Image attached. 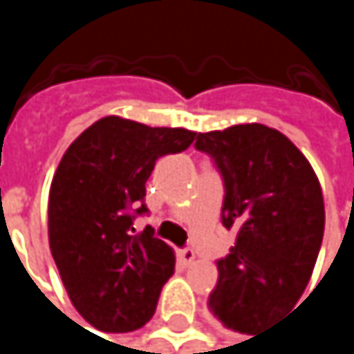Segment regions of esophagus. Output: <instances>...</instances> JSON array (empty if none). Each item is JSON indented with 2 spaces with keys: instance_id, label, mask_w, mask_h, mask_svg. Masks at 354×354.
<instances>
[{
  "instance_id": "esophagus-1",
  "label": "esophagus",
  "mask_w": 354,
  "mask_h": 354,
  "mask_svg": "<svg viewBox=\"0 0 354 354\" xmlns=\"http://www.w3.org/2000/svg\"><path fill=\"white\" fill-rule=\"evenodd\" d=\"M178 262H180L182 266H190V264L194 262V250H190V248L180 250V252H178Z\"/></svg>"
}]
</instances>
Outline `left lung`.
<instances>
[{"mask_svg":"<svg viewBox=\"0 0 354 354\" xmlns=\"http://www.w3.org/2000/svg\"><path fill=\"white\" fill-rule=\"evenodd\" d=\"M225 182L223 225L236 244L217 262L209 312L256 334L304 295L324 238V196L308 158L277 129L248 122L196 135Z\"/></svg>","mask_w":354,"mask_h":354,"instance_id":"1","label":"left lung"}]
</instances>
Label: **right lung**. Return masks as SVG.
<instances>
[{
	"label": "right lung",
	"instance_id": "add662e5",
	"mask_svg": "<svg viewBox=\"0 0 354 354\" xmlns=\"http://www.w3.org/2000/svg\"><path fill=\"white\" fill-rule=\"evenodd\" d=\"M194 131L104 116L63 153L48 192V246L65 291L90 326L133 332L145 326L174 272V250L145 227V182L156 160L180 153Z\"/></svg>",
	"mask_w": 354,
	"mask_h": 354
}]
</instances>
